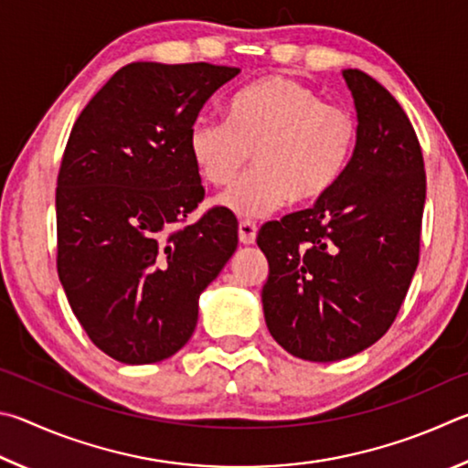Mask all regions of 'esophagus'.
<instances>
[{"label": "esophagus", "mask_w": 468, "mask_h": 468, "mask_svg": "<svg viewBox=\"0 0 468 468\" xmlns=\"http://www.w3.org/2000/svg\"><path fill=\"white\" fill-rule=\"evenodd\" d=\"M257 224L250 219H242L239 224V236L242 244H255L257 240Z\"/></svg>", "instance_id": "obj_1"}]
</instances>
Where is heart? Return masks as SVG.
<instances>
[{
  "label": "heart",
  "instance_id": "1",
  "mask_svg": "<svg viewBox=\"0 0 468 468\" xmlns=\"http://www.w3.org/2000/svg\"><path fill=\"white\" fill-rule=\"evenodd\" d=\"M356 144L354 112L285 76L244 86L229 98L226 119L201 114L188 131V154L213 186L232 183L255 152L257 168L218 199L240 218L267 216L292 199L318 201L339 183Z\"/></svg>",
  "mask_w": 468,
  "mask_h": 468
}]
</instances>
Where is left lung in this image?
<instances>
[{"label": "left lung", "mask_w": 468, "mask_h": 468, "mask_svg": "<svg viewBox=\"0 0 468 468\" xmlns=\"http://www.w3.org/2000/svg\"><path fill=\"white\" fill-rule=\"evenodd\" d=\"M357 112L347 170L310 209L259 229L263 313L300 359L337 362L390 329L420 263L425 170L411 121L387 88L343 69Z\"/></svg>", "instance_id": "left-lung-1"}]
</instances>
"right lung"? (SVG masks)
<instances>
[{
  "instance_id": "add662e5",
  "label": "right lung",
  "mask_w": 468,
  "mask_h": 468,
  "mask_svg": "<svg viewBox=\"0 0 468 468\" xmlns=\"http://www.w3.org/2000/svg\"><path fill=\"white\" fill-rule=\"evenodd\" d=\"M240 73L211 63L121 68L73 125L57 176V273L88 337L121 364L191 339L199 296L239 247V221L203 201L188 131Z\"/></svg>"
}]
</instances>
